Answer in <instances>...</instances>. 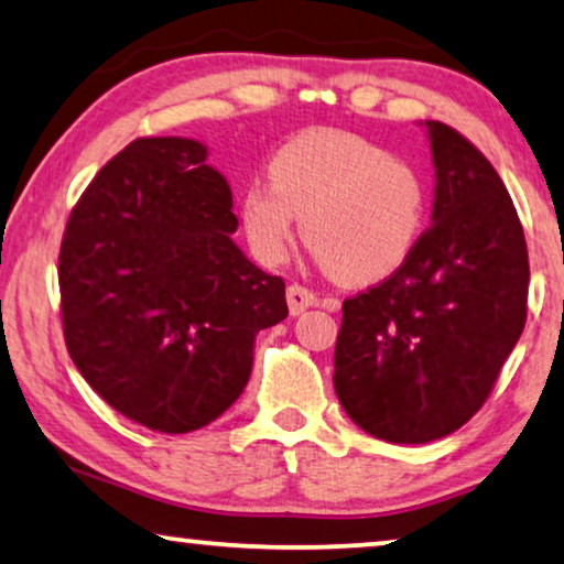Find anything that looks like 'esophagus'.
Masks as SVG:
<instances>
[{
  "label": "esophagus",
  "mask_w": 564,
  "mask_h": 564,
  "mask_svg": "<svg viewBox=\"0 0 564 564\" xmlns=\"http://www.w3.org/2000/svg\"><path fill=\"white\" fill-rule=\"evenodd\" d=\"M285 301H289V311H291V314L296 316V314H301V311H306L308 306H314L318 299H316L314 291L306 289V285L291 283L289 291H285Z\"/></svg>",
  "instance_id": "1"
}]
</instances>
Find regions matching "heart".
Listing matches in <instances>:
<instances>
[{"mask_svg":"<svg viewBox=\"0 0 564 564\" xmlns=\"http://www.w3.org/2000/svg\"><path fill=\"white\" fill-rule=\"evenodd\" d=\"M268 176L248 184L240 205L250 248L268 265L289 253L299 217L308 250L341 283L388 279L425 230L423 172L357 133L293 139L275 151Z\"/></svg>","mask_w":564,"mask_h":564,"instance_id":"heart-1","label":"heart"}]
</instances>
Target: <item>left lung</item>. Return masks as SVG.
I'll return each instance as SVG.
<instances>
[{"mask_svg": "<svg viewBox=\"0 0 564 564\" xmlns=\"http://www.w3.org/2000/svg\"><path fill=\"white\" fill-rule=\"evenodd\" d=\"M433 228L398 271L341 304L334 390L365 433L427 443L474 417L527 322L522 223L489 159L425 121Z\"/></svg>", "mask_w": 564, "mask_h": 564, "instance_id": "1", "label": "left lung"}]
</instances>
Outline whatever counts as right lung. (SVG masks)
<instances>
[{"label": "right lung", "mask_w": 564, "mask_h": 564, "mask_svg": "<svg viewBox=\"0 0 564 564\" xmlns=\"http://www.w3.org/2000/svg\"><path fill=\"white\" fill-rule=\"evenodd\" d=\"M180 137L137 139L67 217L57 283L65 347L116 413L156 433L220 417L248 384L285 283L242 256L225 176Z\"/></svg>", "instance_id": "1"}]
</instances>
